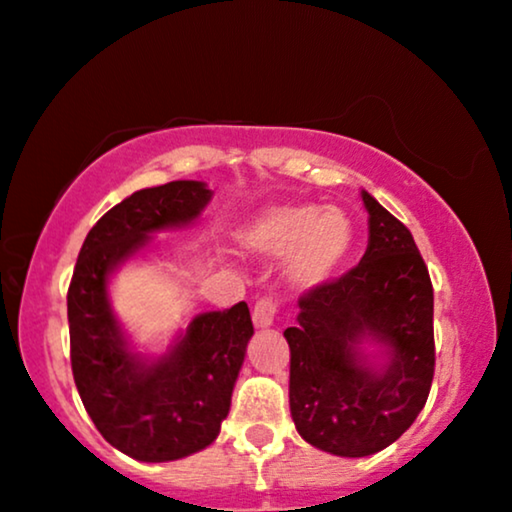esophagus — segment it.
Listing matches in <instances>:
<instances>
[{
  "instance_id": "obj_1",
  "label": "esophagus",
  "mask_w": 512,
  "mask_h": 512,
  "mask_svg": "<svg viewBox=\"0 0 512 512\" xmlns=\"http://www.w3.org/2000/svg\"><path fill=\"white\" fill-rule=\"evenodd\" d=\"M274 318H276V304L271 302V299H260V302L255 304V309H252V323L255 327H271L274 325Z\"/></svg>"
}]
</instances>
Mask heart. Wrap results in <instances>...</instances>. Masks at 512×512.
<instances>
[{
    "label": "heart",
    "instance_id": "b5f03b06",
    "mask_svg": "<svg viewBox=\"0 0 512 512\" xmlns=\"http://www.w3.org/2000/svg\"><path fill=\"white\" fill-rule=\"evenodd\" d=\"M243 248L257 257H285V281L299 292L330 283L349 262L356 227L337 206L278 203L262 208L243 227Z\"/></svg>",
    "mask_w": 512,
    "mask_h": 512
}]
</instances>
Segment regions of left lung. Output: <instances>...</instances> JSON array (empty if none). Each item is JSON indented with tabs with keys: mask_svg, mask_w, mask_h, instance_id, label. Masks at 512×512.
<instances>
[{
	"mask_svg": "<svg viewBox=\"0 0 512 512\" xmlns=\"http://www.w3.org/2000/svg\"><path fill=\"white\" fill-rule=\"evenodd\" d=\"M356 269L299 299L290 344V414L309 445L377 454L424 410L435 370L433 285L410 229L367 194Z\"/></svg>",
	"mask_w": 512,
	"mask_h": 512,
	"instance_id": "left-lung-1",
	"label": "left lung"
}]
</instances>
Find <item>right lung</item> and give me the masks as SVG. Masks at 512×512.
Instances as JSON below:
<instances>
[{"label":"right lung","instance_id":"right-lung-1","mask_svg":"<svg viewBox=\"0 0 512 512\" xmlns=\"http://www.w3.org/2000/svg\"><path fill=\"white\" fill-rule=\"evenodd\" d=\"M213 199L206 182L140 189L95 222L67 292L70 358L77 391L102 438L138 461L185 459L213 445L252 337L238 302L189 320L159 356L135 349L112 309V276L147 255L156 231L185 229Z\"/></svg>","mask_w":512,"mask_h":512}]
</instances>
